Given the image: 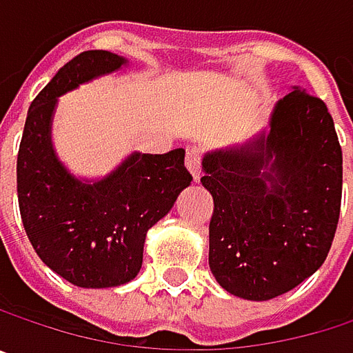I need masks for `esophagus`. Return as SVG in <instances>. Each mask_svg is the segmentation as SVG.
I'll return each instance as SVG.
<instances>
[{"label": "esophagus", "mask_w": 353, "mask_h": 353, "mask_svg": "<svg viewBox=\"0 0 353 353\" xmlns=\"http://www.w3.org/2000/svg\"><path fill=\"white\" fill-rule=\"evenodd\" d=\"M200 165H202V151L198 147H188L185 149V168L194 179L200 177Z\"/></svg>", "instance_id": "34e87169"}]
</instances>
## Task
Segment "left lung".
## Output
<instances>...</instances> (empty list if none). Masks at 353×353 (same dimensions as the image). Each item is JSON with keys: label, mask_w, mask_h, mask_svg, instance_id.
<instances>
[{"label": "left lung", "mask_w": 353, "mask_h": 353, "mask_svg": "<svg viewBox=\"0 0 353 353\" xmlns=\"http://www.w3.org/2000/svg\"><path fill=\"white\" fill-rule=\"evenodd\" d=\"M341 163L329 110L301 88L276 104L268 134L204 157L208 263L227 292L270 301L317 272L339 221Z\"/></svg>", "instance_id": "left-lung-1"}]
</instances>
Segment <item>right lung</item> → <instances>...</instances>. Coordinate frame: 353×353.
Segmentation results:
<instances>
[{"label":"right lung","mask_w":353,"mask_h":353,"mask_svg":"<svg viewBox=\"0 0 353 353\" xmlns=\"http://www.w3.org/2000/svg\"><path fill=\"white\" fill-rule=\"evenodd\" d=\"M124 59L85 50L59 69L30 104L18 151V202L38 257L81 288L130 282L143 263L147 231L190 185L183 149L134 153L106 179L83 183L67 174L50 147L57 98L83 81L116 71Z\"/></svg>","instance_id":"right-lung-1"}]
</instances>
